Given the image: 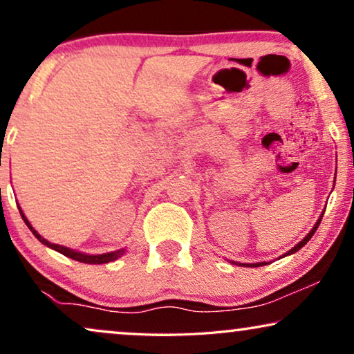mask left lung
Here are the masks:
<instances>
[{
  "instance_id": "obj_1",
  "label": "left lung",
  "mask_w": 354,
  "mask_h": 354,
  "mask_svg": "<svg viewBox=\"0 0 354 354\" xmlns=\"http://www.w3.org/2000/svg\"><path fill=\"white\" fill-rule=\"evenodd\" d=\"M322 216H324V214H322ZM322 216H321V217H319V221L316 222V225H314V227H313V229H311V232H309V234H308L306 236H304V239H303L301 241H299V243H298L297 246H293V248H292V250H290L287 254L297 253V251H298L299 248H303V246H304V245H306L309 240H311V236L314 235V232H316V230H317V227H319V224H321V219H322ZM287 254H285V256H287ZM232 263H234V261H232ZM234 264H236V266H239L240 263H234ZM243 266H254V268H259V266H266V263H254V264H243Z\"/></svg>"
}]
</instances>
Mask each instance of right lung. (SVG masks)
Masks as SVG:
<instances>
[{
  "label": "right lung",
  "instance_id": "right-lung-1",
  "mask_svg": "<svg viewBox=\"0 0 354 354\" xmlns=\"http://www.w3.org/2000/svg\"><path fill=\"white\" fill-rule=\"evenodd\" d=\"M17 207H19V206H17ZM19 211H21L22 219H24V222H26V224H27L28 229L32 230V234L35 235L37 239L40 240L43 245L50 246L51 250L59 251L61 254L67 256V258L75 259V261H79V263H85V264H106V263H111V261H115V259L120 258V256L124 254V250H118V251H113V253H106V254H84V253H79V251H74V250H71V248H66V246H61V245H56V243H50V241L43 239V236H41L40 234H38V232H37L35 229H33V227L30 225V222L27 221V217L24 216V212H22L21 207H19Z\"/></svg>",
  "mask_w": 354,
  "mask_h": 354
}]
</instances>
